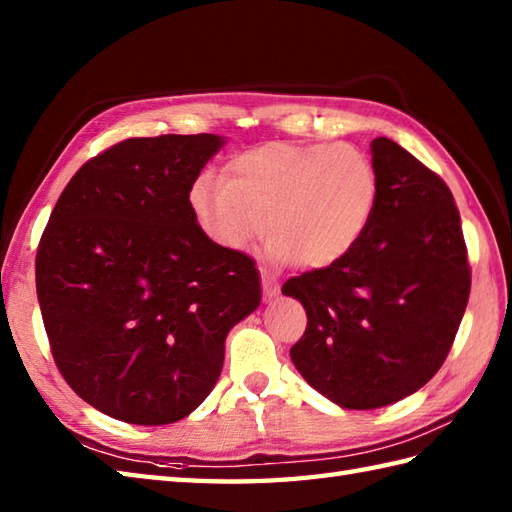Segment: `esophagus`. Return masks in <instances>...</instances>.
Instances as JSON below:
<instances>
[{
    "label": "esophagus",
    "instance_id": "obj_1",
    "mask_svg": "<svg viewBox=\"0 0 512 512\" xmlns=\"http://www.w3.org/2000/svg\"><path fill=\"white\" fill-rule=\"evenodd\" d=\"M262 288H264L266 299H275L279 295V281L270 273H266L264 268H262Z\"/></svg>",
    "mask_w": 512,
    "mask_h": 512
}]
</instances>
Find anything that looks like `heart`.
<instances>
[{
    "label": "heart",
    "instance_id": "heart-1",
    "mask_svg": "<svg viewBox=\"0 0 512 512\" xmlns=\"http://www.w3.org/2000/svg\"><path fill=\"white\" fill-rule=\"evenodd\" d=\"M189 202L220 248L244 253L270 231V259L319 270L361 244L378 206V176L352 145L270 143L235 156L224 180L200 176Z\"/></svg>",
    "mask_w": 512,
    "mask_h": 512
}]
</instances>
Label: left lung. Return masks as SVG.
<instances>
[{"instance_id":"8db88e82","label":"left lung","mask_w":512,"mask_h":512,"mask_svg":"<svg viewBox=\"0 0 512 512\" xmlns=\"http://www.w3.org/2000/svg\"><path fill=\"white\" fill-rule=\"evenodd\" d=\"M372 165L378 206L361 244L281 288L308 314L292 363L345 409L385 407L427 385L471 292L460 211L444 180L385 136L372 140Z\"/></svg>"}]
</instances>
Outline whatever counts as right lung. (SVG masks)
<instances>
[{"label": "right lung", "mask_w": 512, "mask_h": 512, "mask_svg": "<svg viewBox=\"0 0 512 512\" xmlns=\"http://www.w3.org/2000/svg\"><path fill=\"white\" fill-rule=\"evenodd\" d=\"M215 134L127 138L74 173L35 259L61 376L129 424L182 420L211 394L228 330L262 301L255 262L213 244L191 211Z\"/></svg>", "instance_id": "right-lung-1"}]
</instances>
